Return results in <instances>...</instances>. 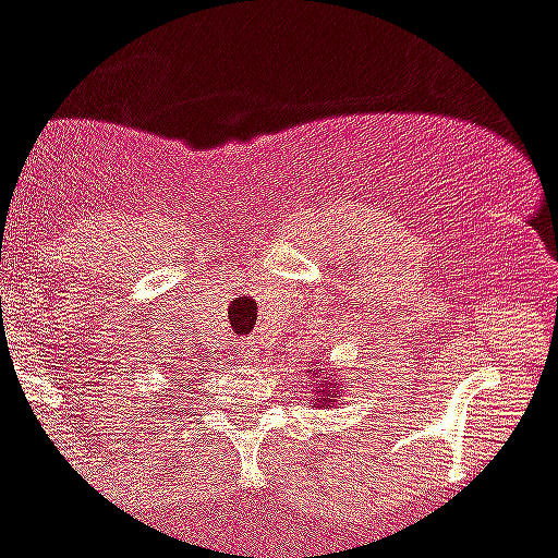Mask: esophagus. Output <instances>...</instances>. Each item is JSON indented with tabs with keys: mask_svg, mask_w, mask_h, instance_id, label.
I'll return each instance as SVG.
<instances>
[{
	"mask_svg": "<svg viewBox=\"0 0 558 558\" xmlns=\"http://www.w3.org/2000/svg\"><path fill=\"white\" fill-rule=\"evenodd\" d=\"M232 359H235V364H254L259 359V344L254 339L238 342L235 350H232Z\"/></svg>",
	"mask_w": 558,
	"mask_h": 558,
	"instance_id": "esophagus-1",
	"label": "esophagus"
}]
</instances>
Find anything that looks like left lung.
<instances>
[{
    "mask_svg": "<svg viewBox=\"0 0 558 558\" xmlns=\"http://www.w3.org/2000/svg\"><path fill=\"white\" fill-rule=\"evenodd\" d=\"M323 386H326V389H320V386H317L315 389V397H317V402H320L323 408H328L331 405L333 408V402H337V395L342 397V389H337V384H331V380H323Z\"/></svg>",
    "mask_w": 558,
    "mask_h": 558,
    "instance_id": "left-lung-1",
    "label": "left lung"
}]
</instances>
